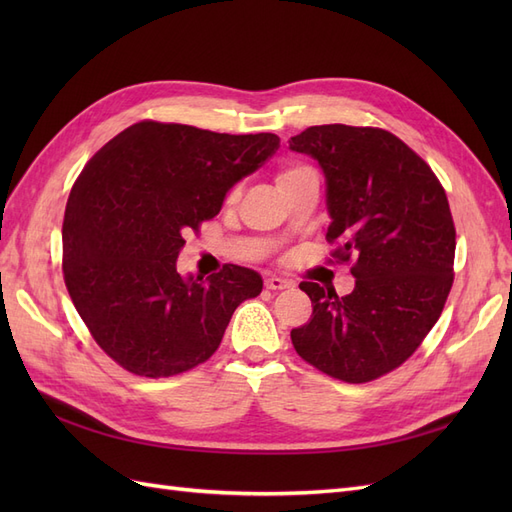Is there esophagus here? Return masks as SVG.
Returning <instances> with one entry per match:
<instances>
[{"label": "esophagus", "instance_id": "1", "mask_svg": "<svg viewBox=\"0 0 512 512\" xmlns=\"http://www.w3.org/2000/svg\"><path fill=\"white\" fill-rule=\"evenodd\" d=\"M265 286H267L269 290H286V288H290V286H292V282L282 280V277H277V275H271L269 280L265 282Z\"/></svg>", "mask_w": 512, "mask_h": 512}]
</instances>
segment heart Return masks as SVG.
Instances as JSON below:
<instances>
[{"mask_svg": "<svg viewBox=\"0 0 512 512\" xmlns=\"http://www.w3.org/2000/svg\"><path fill=\"white\" fill-rule=\"evenodd\" d=\"M305 173H309V168H307V166H286V168H282V170H280V173H277L275 181H277V185H280V190L284 192L290 183H294V181H297L299 177H303ZM239 194H241V188L237 185V188H232V190H230V194H228V200H230V203H235V200L239 198Z\"/></svg>", "mask_w": 512, "mask_h": 512, "instance_id": "obj_1", "label": "heart"}]
</instances>
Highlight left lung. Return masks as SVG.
<instances>
[{"mask_svg":"<svg viewBox=\"0 0 512 512\" xmlns=\"http://www.w3.org/2000/svg\"><path fill=\"white\" fill-rule=\"evenodd\" d=\"M288 145L322 168L335 256H356L346 297L301 284L314 312L290 331L292 346L337 380H376L421 346L451 292L455 226L446 194L431 168L380 128L312 126Z\"/></svg>","mask_w":512,"mask_h":512,"instance_id":"obj_1","label":"left lung"}]
</instances>
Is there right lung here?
Wrapping results in <instances>:
<instances>
[{"label":"right lung","mask_w":512,"mask_h":512,"mask_svg":"<svg viewBox=\"0 0 512 512\" xmlns=\"http://www.w3.org/2000/svg\"><path fill=\"white\" fill-rule=\"evenodd\" d=\"M280 147L262 134H218L141 121L108 141L70 192L64 280L98 346L145 378L188 371L218 350L235 309L262 277L226 265L181 275L183 235L220 213L235 183Z\"/></svg>","instance_id":"obj_1"}]
</instances>
